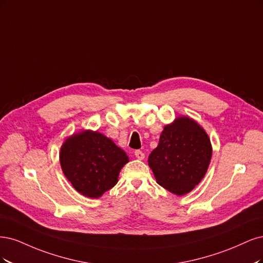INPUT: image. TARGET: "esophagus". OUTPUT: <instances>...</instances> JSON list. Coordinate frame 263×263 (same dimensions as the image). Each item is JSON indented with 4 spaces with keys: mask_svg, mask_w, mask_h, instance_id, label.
I'll return each mask as SVG.
<instances>
[{
    "mask_svg": "<svg viewBox=\"0 0 263 263\" xmlns=\"http://www.w3.org/2000/svg\"><path fill=\"white\" fill-rule=\"evenodd\" d=\"M134 155H135V157H137L138 159H140V160H142V159H144V157H145V154L143 153L142 151H140V149H137L134 152Z\"/></svg>",
    "mask_w": 263,
    "mask_h": 263,
    "instance_id": "obj_1",
    "label": "esophagus"
}]
</instances>
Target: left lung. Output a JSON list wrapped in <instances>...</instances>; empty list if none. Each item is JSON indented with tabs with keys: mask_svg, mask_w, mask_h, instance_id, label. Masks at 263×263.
Returning a JSON list of instances; mask_svg holds the SVG:
<instances>
[{
	"mask_svg": "<svg viewBox=\"0 0 263 263\" xmlns=\"http://www.w3.org/2000/svg\"><path fill=\"white\" fill-rule=\"evenodd\" d=\"M211 157L209 135L196 121L183 116L165 126L147 162L158 184L183 196L205 176Z\"/></svg>",
	"mask_w": 263,
	"mask_h": 263,
	"instance_id": "1",
	"label": "left lung"
}]
</instances>
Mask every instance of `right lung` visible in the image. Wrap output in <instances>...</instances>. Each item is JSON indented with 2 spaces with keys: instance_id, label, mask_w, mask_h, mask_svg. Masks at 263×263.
Returning <instances> with one entry per match:
<instances>
[{
  "instance_id": "add662e5",
  "label": "right lung",
  "mask_w": 263,
  "mask_h": 263,
  "mask_svg": "<svg viewBox=\"0 0 263 263\" xmlns=\"http://www.w3.org/2000/svg\"><path fill=\"white\" fill-rule=\"evenodd\" d=\"M129 162L125 152L97 131L84 130L67 138L60 151L63 174L75 190L97 199L118 182Z\"/></svg>"
}]
</instances>
